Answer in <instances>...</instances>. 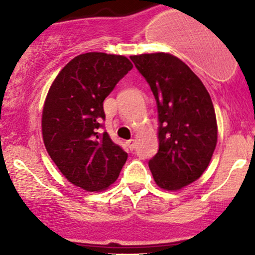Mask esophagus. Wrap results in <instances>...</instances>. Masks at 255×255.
I'll return each instance as SVG.
<instances>
[{
  "label": "esophagus",
  "instance_id": "34e87169",
  "mask_svg": "<svg viewBox=\"0 0 255 255\" xmlns=\"http://www.w3.org/2000/svg\"><path fill=\"white\" fill-rule=\"evenodd\" d=\"M127 145H128V148L130 149V150H133V149L135 148V140L134 139H129V140H127Z\"/></svg>",
  "mask_w": 255,
  "mask_h": 255
}]
</instances>
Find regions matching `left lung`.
<instances>
[{"label": "left lung", "mask_w": 255, "mask_h": 255, "mask_svg": "<svg viewBox=\"0 0 255 255\" xmlns=\"http://www.w3.org/2000/svg\"><path fill=\"white\" fill-rule=\"evenodd\" d=\"M158 107L159 150L149 160L154 181L164 190L182 189L206 170L217 144L212 100L202 81L168 53L132 55Z\"/></svg>", "instance_id": "1"}]
</instances>
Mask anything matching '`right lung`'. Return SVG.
<instances>
[{
  "mask_svg": "<svg viewBox=\"0 0 255 255\" xmlns=\"http://www.w3.org/2000/svg\"><path fill=\"white\" fill-rule=\"evenodd\" d=\"M126 56L86 53L69 61L51 84L42 115L44 145L64 176L86 191L117 180L128 154L100 133L104 101L130 69Z\"/></svg>",
  "mask_w": 255,
  "mask_h": 255,
  "instance_id": "1",
  "label": "right lung"
}]
</instances>
